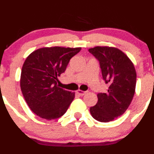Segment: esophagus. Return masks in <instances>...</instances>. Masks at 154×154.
<instances>
[{"mask_svg": "<svg viewBox=\"0 0 154 154\" xmlns=\"http://www.w3.org/2000/svg\"><path fill=\"white\" fill-rule=\"evenodd\" d=\"M77 94H79V95L83 96V95H84L85 94H86V91H82V90H77Z\"/></svg>", "mask_w": 154, "mask_h": 154, "instance_id": "esophagus-1", "label": "esophagus"}]
</instances>
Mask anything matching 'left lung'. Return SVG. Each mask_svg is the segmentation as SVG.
Here are the masks:
<instances>
[{"label":"left lung","instance_id":"obj_1","mask_svg":"<svg viewBox=\"0 0 154 154\" xmlns=\"http://www.w3.org/2000/svg\"><path fill=\"white\" fill-rule=\"evenodd\" d=\"M88 51L98 60L103 80L109 85L106 93L97 94V103L90 107V113L98 122H111L123 115L133 100L136 70L131 60L118 48L97 46Z\"/></svg>","mask_w":154,"mask_h":154}]
</instances>
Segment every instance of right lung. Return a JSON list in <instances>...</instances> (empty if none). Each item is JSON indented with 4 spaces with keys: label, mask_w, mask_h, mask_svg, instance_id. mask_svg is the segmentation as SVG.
<instances>
[{
    "label": "right lung",
    "mask_w": 154,
    "mask_h": 154,
    "mask_svg": "<svg viewBox=\"0 0 154 154\" xmlns=\"http://www.w3.org/2000/svg\"><path fill=\"white\" fill-rule=\"evenodd\" d=\"M81 48H42L33 51L21 69V89L30 109L42 119L53 120L67 111L74 93L57 86V77Z\"/></svg>",
    "instance_id": "right-lung-1"
}]
</instances>
